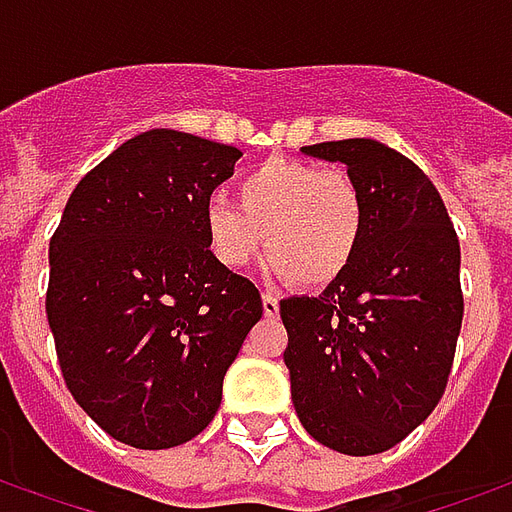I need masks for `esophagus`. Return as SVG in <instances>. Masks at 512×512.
<instances>
[{
  "label": "esophagus",
  "instance_id": "1",
  "mask_svg": "<svg viewBox=\"0 0 512 512\" xmlns=\"http://www.w3.org/2000/svg\"><path fill=\"white\" fill-rule=\"evenodd\" d=\"M263 312H266L268 318H274L279 312V299L274 293H263Z\"/></svg>",
  "mask_w": 512,
  "mask_h": 512
}]
</instances>
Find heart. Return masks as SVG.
<instances>
[{
	"instance_id": "heart-1",
	"label": "heart",
	"mask_w": 512,
	"mask_h": 512,
	"mask_svg": "<svg viewBox=\"0 0 512 512\" xmlns=\"http://www.w3.org/2000/svg\"><path fill=\"white\" fill-rule=\"evenodd\" d=\"M238 205L213 194L202 233L219 266L238 271L263 257L304 288H323L354 266L367 230L365 194L345 169L266 161L235 183Z\"/></svg>"
}]
</instances>
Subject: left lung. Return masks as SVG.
Instances as JSON below:
<instances>
[{
  "label": "left lung",
  "mask_w": 512,
  "mask_h": 512,
  "mask_svg": "<svg viewBox=\"0 0 512 512\" xmlns=\"http://www.w3.org/2000/svg\"><path fill=\"white\" fill-rule=\"evenodd\" d=\"M343 161L367 205L354 266L321 296L279 301L290 395L312 439L376 455L444 395L461 334V244L422 169L376 139L301 147Z\"/></svg>",
  "instance_id": "obj_1"
}]
</instances>
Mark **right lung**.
<instances>
[{
	"label": "right lung",
	"instance_id": "right-lung-1",
	"mask_svg": "<svg viewBox=\"0 0 512 512\" xmlns=\"http://www.w3.org/2000/svg\"><path fill=\"white\" fill-rule=\"evenodd\" d=\"M241 150L153 128L73 189L49 244V315L73 400L136 450L208 428L227 367L263 315L260 290L219 266L202 205Z\"/></svg>",
	"mask_w": 512,
	"mask_h": 512
}]
</instances>
